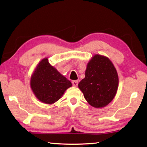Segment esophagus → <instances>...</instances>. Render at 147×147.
I'll use <instances>...</instances> for the list:
<instances>
[{"mask_svg":"<svg viewBox=\"0 0 147 147\" xmlns=\"http://www.w3.org/2000/svg\"><path fill=\"white\" fill-rule=\"evenodd\" d=\"M72 83H73V85L74 86H77L78 85V80H74L72 82Z\"/></svg>","mask_w":147,"mask_h":147,"instance_id":"obj_1","label":"esophagus"}]
</instances>
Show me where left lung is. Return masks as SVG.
Wrapping results in <instances>:
<instances>
[{"mask_svg": "<svg viewBox=\"0 0 147 147\" xmlns=\"http://www.w3.org/2000/svg\"><path fill=\"white\" fill-rule=\"evenodd\" d=\"M118 84L117 73L112 62L105 56L96 54L87 64L85 77L78 87L90 105L100 108L113 100Z\"/></svg>", "mask_w": 147, "mask_h": 147, "instance_id": "obj_1", "label": "left lung"}]
</instances>
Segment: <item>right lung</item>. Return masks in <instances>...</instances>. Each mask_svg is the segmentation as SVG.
<instances>
[{
    "mask_svg": "<svg viewBox=\"0 0 147 147\" xmlns=\"http://www.w3.org/2000/svg\"><path fill=\"white\" fill-rule=\"evenodd\" d=\"M30 86L40 101L52 104L61 98L72 84L49 64L47 58H45L39 62L33 72Z\"/></svg>",
    "mask_w": 147,
    "mask_h": 147,
    "instance_id": "1",
    "label": "right lung"
}]
</instances>
